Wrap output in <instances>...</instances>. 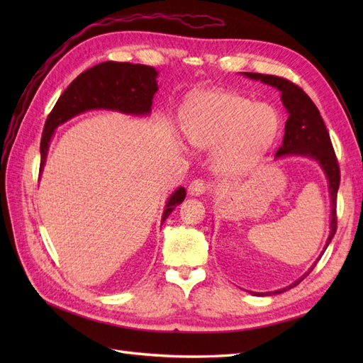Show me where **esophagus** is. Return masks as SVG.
I'll return each instance as SVG.
<instances>
[{
    "mask_svg": "<svg viewBox=\"0 0 363 363\" xmlns=\"http://www.w3.org/2000/svg\"><path fill=\"white\" fill-rule=\"evenodd\" d=\"M207 191H211V184H208V183H207L206 180H203V179H195V180H192L191 184H189V194H191V195L199 196V195L206 194Z\"/></svg>",
    "mask_w": 363,
    "mask_h": 363,
    "instance_id": "1",
    "label": "esophagus"
}]
</instances>
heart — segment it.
Returning a JSON list of instances; mask_svg holds the SVG:
<instances>
[{
    "label": "heart",
    "instance_id": "obj_1",
    "mask_svg": "<svg viewBox=\"0 0 363 363\" xmlns=\"http://www.w3.org/2000/svg\"><path fill=\"white\" fill-rule=\"evenodd\" d=\"M279 124L271 106L223 91L194 96L184 106L182 119L184 136L195 148L222 145L216 160L227 174H242L255 167L276 138Z\"/></svg>",
    "mask_w": 363,
    "mask_h": 363
}]
</instances>
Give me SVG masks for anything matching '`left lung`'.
<instances>
[{
	"label": "left lung",
	"mask_w": 363,
	"mask_h": 363,
	"mask_svg": "<svg viewBox=\"0 0 363 363\" xmlns=\"http://www.w3.org/2000/svg\"><path fill=\"white\" fill-rule=\"evenodd\" d=\"M245 75L250 77V79L260 80L263 83L277 87L281 92V101L284 107L288 108L289 116L286 121V125H284L283 142L276 152V157H281L284 155H301L313 157L321 163V167L328 179V188H330L332 199V223L330 235H328L325 244L327 248L337 228L336 201L340 182V169L332 145L330 135H328L323 116L320 115V111H318V107L311 100L309 95H307L298 84L292 83L291 80L283 79V77L279 75L259 72H245ZM307 276H309V272L300 280L292 283L289 288L296 286V284ZM283 291L284 289L274 294H280ZM267 295H269V292Z\"/></svg>",
	"instance_id": "obj_1"
}]
</instances>
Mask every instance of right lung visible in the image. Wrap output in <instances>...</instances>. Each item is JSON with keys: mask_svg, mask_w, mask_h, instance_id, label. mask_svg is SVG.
<instances>
[{"mask_svg": "<svg viewBox=\"0 0 363 363\" xmlns=\"http://www.w3.org/2000/svg\"><path fill=\"white\" fill-rule=\"evenodd\" d=\"M157 72L152 67L128 62H103L83 71L59 96L47 116L40 139V168L47 159L52 131L59 124L89 108H112L124 113H150L152 96L157 92ZM186 196L179 188L168 200L163 221Z\"/></svg>", "mask_w": 363, "mask_h": 363, "instance_id": "1", "label": "right lung"}]
</instances>
